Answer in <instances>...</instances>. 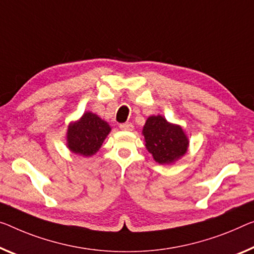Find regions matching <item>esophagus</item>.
Instances as JSON below:
<instances>
[{
  "label": "esophagus",
  "instance_id": "34e87169",
  "mask_svg": "<svg viewBox=\"0 0 254 254\" xmlns=\"http://www.w3.org/2000/svg\"><path fill=\"white\" fill-rule=\"evenodd\" d=\"M119 128L122 130H132V128H134V126H132V124H130V123H125V124L120 125Z\"/></svg>",
  "mask_w": 254,
  "mask_h": 254
}]
</instances>
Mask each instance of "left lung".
Segmentation results:
<instances>
[{"instance_id": "left-lung-1", "label": "left lung", "mask_w": 254, "mask_h": 254, "mask_svg": "<svg viewBox=\"0 0 254 254\" xmlns=\"http://www.w3.org/2000/svg\"><path fill=\"white\" fill-rule=\"evenodd\" d=\"M142 134L147 151L155 162L171 165L184 155L190 140L179 125L168 123L162 116H151L143 127Z\"/></svg>"}]
</instances>
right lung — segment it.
Masks as SVG:
<instances>
[{"mask_svg":"<svg viewBox=\"0 0 254 254\" xmlns=\"http://www.w3.org/2000/svg\"><path fill=\"white\" fill-rule=\"evenodd\" d=\"M111 127L93 112H85L79 120L69 124L67 146L75 154L92 157L101 149Z\"/></svg>","mask_w":254,"mask_h":254,"instance_id":"1","label":"right lung"}]
</instances>
